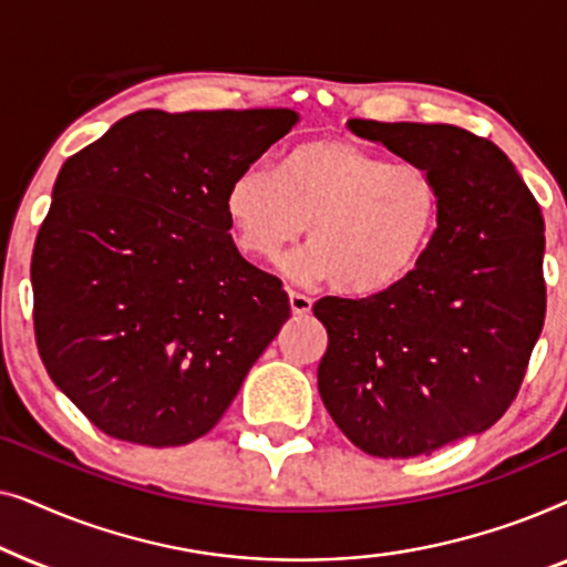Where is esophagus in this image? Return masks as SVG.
I'll return each mask as SVG.
<instances>
[{
    "label": "esophagus",
    "instance_id": "1",
    "mask_svg": "<svg viewBox=\"0 0 567 567\" xmlns=\"http://www.w3.org/2000/svg\"><path fill=\"white\" fill-rule=\"evenodd\" d=\"M289 305H291V312L297 317H307L309 312H312V299L305 297V293L289 291Z\"/></svg>",
    "mask_w": 567,
    "mask_h": 567
}]
</instances>
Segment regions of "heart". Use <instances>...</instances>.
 Returning <instances> with one entry per match:
<instances>
[{"instance_id": "b5f03b06", "label": "heart", "mask_w": 567, "mask_h": 567, "mask_svg": "<svg viewBox=\"0 0 567 567\" xmlns=\"http://www.w3.org/2000/svg\"><path fill=\"white\" fill-rule=\"evenodd\" d=\"M224 212L237 247L255 260H276L309 223L312 247L289 262V274L332 278L338 291L367 299L400 289L429 260L444 198L431 169L312 138L284 154L278 175L239 173Z\"/></svg>"}]
</instances>
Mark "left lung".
Listing matches in <instances>:
<instances>
[{"label":"left lung","mask_w":567,"mask_h":567,"mask_svg":"<svg viewBox=\"0 0 567 567\" xmlns=\"http://www.w3.org/2000/svg\"><path fill=\"white\" fill-rule=\"evenodd\" d=\"M355 136L431 169L444 214L421 270L382 297H324L320 398L361 452L431 454L491 429L545 324V219L514 162L449 123L351 118Z\"/></svg>","instance_id":"left-lung-1"}]
</instances>
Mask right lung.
I'll list each match as a JSON object with an SVG mask.
<instances>
[{
    "label": "right lung",
    "instance_id": "obj_1",
    "mask_svg": "<svg viewBox=\"0 0 567 567\" xmlns=\"http://www.w3.org/2000/svg\"><path fill=\"white\" fill-rule=\"evenodd\" d=\"M297 121L138 111L64 162L30 266L35 343L107 436L200 439L291 317L281 281L239 255L224 196Z\"/></svg>",
    "mask_w": 567,
    "mask_h": 567
}]
</instances>
